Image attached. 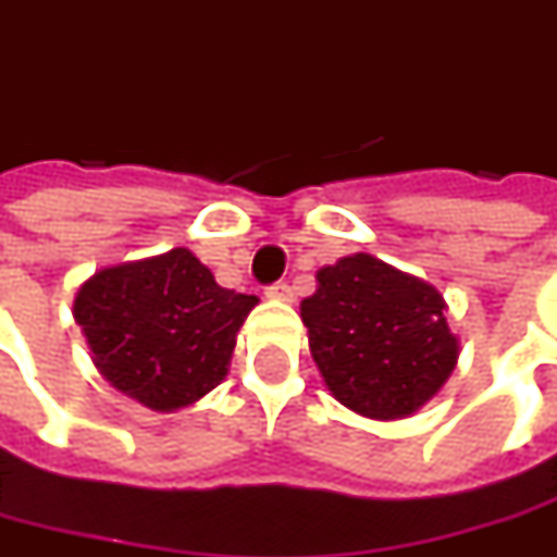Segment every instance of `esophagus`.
Returning a JSON list of instances; mask_svg holds the SVG:
<instances>
[{
    "label": "esophagus",
    "instance_id": "obj_1",
    "mask_svg": "<svg viewBox=\"0 0 557 557\" xmlns=\"http://www.w3.org/2000/svg\"><path fill=\"white\" fill-rule=\"evenodd\" d=\"M268 298H274V301H293L289 283H274V286H268Z\"/></svg>",
    "mask_w": 557,
    "mask_h": 557
}]
</instances>
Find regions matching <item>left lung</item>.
I'll return each instance as SVG.
<instances>
[{
	"label": "left lung",
	"instance_id": "obj_1",
	"mask_svg": "<svg viewBox=\"0 0 557 557\" xmlns=\"http://www.w3.org/2000/svg\"><path fill=\"white\" fill-rule=\"evenodd\" d=\"M301 320L323 385L367 419L419 412L459 360L441 289L370 252L320 268Z\"/></svg>",
	"mask_w": 557,
	"mask_h": 557
}]
</instances>
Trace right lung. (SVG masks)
Instances as JSON below:
<instances>
[{
	"label": "right lung",
	"mask_w": 557,
	"mask_h": 557,
	"mask_svg": "<svg viewBox=\"0 0 557 557\" xmlns=\"http://www.w3.org/2000/svg\"><path fill=\"white\" fill-rule=\"evenodd\" d=\"M256 305V296L219 286L178 246L95 271L73 298V320L116 392L147 410L175 412L221 385Z\"/></svg>",
	"instance_id": "obj_1"
}]
</instances>
